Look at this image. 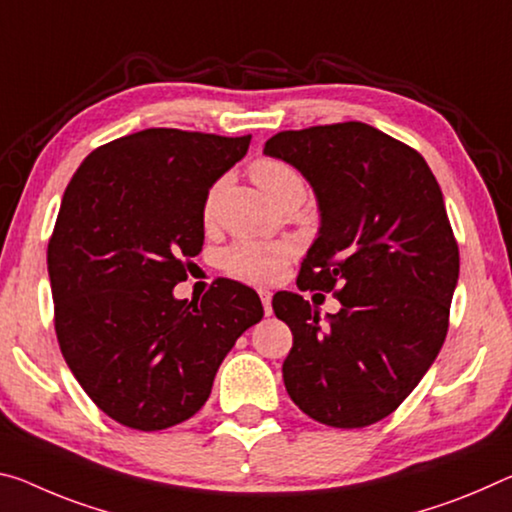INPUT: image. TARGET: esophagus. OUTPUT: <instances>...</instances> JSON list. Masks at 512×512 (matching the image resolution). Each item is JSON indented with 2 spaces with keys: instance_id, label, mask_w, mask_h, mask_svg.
<instances>
[{
  "instance_id": "34e87169",
  "label": "esophagus",
  "mask_w": 512,
  "mask_h": 512,
  "mask_svg": "<svg viewBox=\"0 0 512 512\" xmlns=\"http://www.w3.org/2000/svg\"><path fill=\"white\" fill-rule=\"evenodd\" d=\"M271 291L269 289H259V298H262V305H264V314L271 316L273 314V307H271Z\"/></svg>"
}]
</instances>
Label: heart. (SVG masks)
Listing matches in <instances>:
<instances>
[{"mask_svg":"<svg viewBox=\"0 0 512 512\" xmlns=\"http://www.w3.org/2000/svg\"><path fill=\"white\" fill-rule=\"evenodd\" d=\"M250 177L266 196L275 202H287L291 198L305 196V177L296 166L278 157H259L250 164ZM225 180H216L209 186L205 200H202V218L209 223L216 214L218 198L223 193ZM296 246L289 241L269 243L255 239H239L223 253V269L234 278L253 282V285H266L275 282L285 273L289 259L294 257Z\"/></svg>","mask_w":512,"mask_h":512,"instance_id":"1","label":"heart"}]
</instances>
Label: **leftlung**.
<instances>
[{
  "instance_id": "1",
  "label": "left lung",
  "mask_w": 512,
  "mask_h": 512,
  "mask_svg": "<svg viewBox=\"0 0 512 512\" xmlns=\"http://www.w3.org/2000/svg\"><path fill=\"white\" fill-rule=\"evenodd\" d=\"M264 152L296 166L319 200L298 289L342 303L321 326L300 294L273 296L294 335L287 392L319 424H376L424 378L449 330L460 253L440 184L415 148L355 120L278 132Z\"/></svg>"
}]
</instances>
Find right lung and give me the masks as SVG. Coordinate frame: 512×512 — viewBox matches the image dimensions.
Here are the masks:
<instances>
[{"mask_svg": "<svg viewBox=\"0 0 512 512\" xmlns=\"http://www.w3.org/2000/svg\"><path fill=\"white\" fill-rule=\"evenodd\" d=\"M250 136L154 127L81 161L47 243L54 330L79 385L104 415L164 431L205 405L214 376L262 300L221 278L177 300L205 241L202 200L248 152Z\"/></svg>", "mask_w": 512, "mask_h": 512, "instance_id": "obj_1", "label": "right lung"}]
</instances>
